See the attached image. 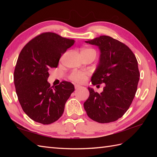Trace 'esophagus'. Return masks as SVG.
<instances>
[{
    "label": "esophagus",
    "instance_id": "34e87169",
    "mask_svg": "<svg viewBox=\"0 0 157 157\" xmlns=\"http://www.w3.org/2000/svg\"><path fill=\"white\" fill-rule=\"evenodd\" d=\"M82 88L81 86H79L78 84H75V89H79V88Z\"/></svg>",
    "mask_w": 157,
    "mask_h": 157
}]
</instances>
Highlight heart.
Masks as SVG:
<instances>
[{"label":"heart","mask_w":157,"mask_h":157,"mask_svg":"<svg viewBox=\"0 0 157 157\" xmlns=\"http://www.w3.org/2000/svg\"><path fill=\"white\" fill-rule=\"evenodd\" d=\"M93 51V50L85 49L82 51ZM86 75H87V73H86V72L75 71H73L71 74H70L69 78L71 80L75 82L82 83V82L85 81V79H86Z\"/></svg>","instance_id":"heart-1"}]
</instances>
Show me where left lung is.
Returning <instances> with one entry per match:
<instances>
[{
  "label": "left lung",
  "instance_id": "8db88e82",
  "mask_svg": "<svg viewBox=\"0 0 157 157\" xmlns=\"http://www.w3.org/2000/svg\"><path fill=\"white\" fill-rule=\"evenodd\" d=\"M86 42L97 46L101 51L92 84L105 85L101 94L88 88L90 96L84 103V109L89 117L96 122L115 121L128 111L137 91V59L128 46L108 36Z\"/></svg>",
  "mask_w": 157,
  "mask_h": 157
}]
</instances>
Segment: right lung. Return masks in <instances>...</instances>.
Here are the masks:
<instances>
[{
  "label": "right lung",
  "mask_w": 157,
  "mask_h": 157,
  "mask_svg": "<svg viewBox=\"0 0 157 157\" xmlns=\"http://www.w3.org/2000/svg\"><path fill=\"white\" fill-rule=\"evenodd\" d=\"M75 40L45 32L31 40L21 50L14 71V84L19 102L29 118L44 125L62 116L65 105L75 88L63 81L55 87L47 79L59 59Z\"/></svg>",
  "instance_id": "add662e5"
}]
</instances>
